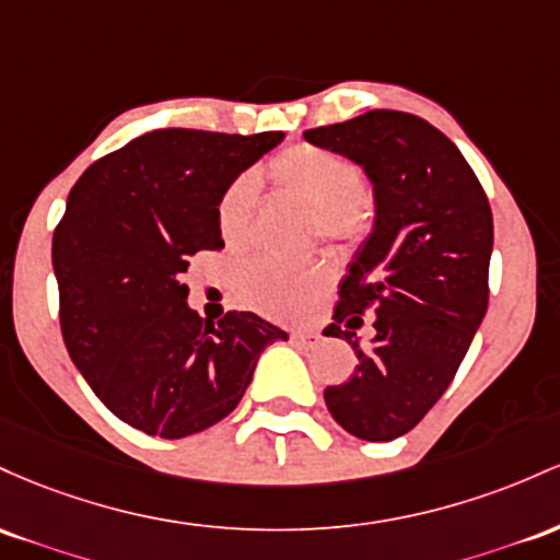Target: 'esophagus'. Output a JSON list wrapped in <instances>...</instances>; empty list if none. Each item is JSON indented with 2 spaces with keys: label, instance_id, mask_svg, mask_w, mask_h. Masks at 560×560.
Wrapping results in <instances>:
<instances>
[{
  "label": "esophagus",
  "instance_id": "34e87169",
  "mask_svg": "<svg viewBox=\"0 0 560 560\" xmlns=\"http://www.w3.org/2000/svg\"><path fill=\"white\" fill-rule=\"evenodd\" d=\"M291 341L293 343H301V347H314V343L319 341V332H314V330H293L291 332Z\"/></svg>",
  "mask_w": 560,
  "mask_h": 560
}]
</instances>
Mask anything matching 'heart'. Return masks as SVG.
<instances>
[{
    "label": "heart",
    "instance_id": "1",
    "mask_svg": "<svg viewBox=\"0 0 560 560\" xmlns=\"http://www.w3.org/2000/svg\"><path fill=\"white\" fill-rule=\"evenodd\" d=\"M269 177L288 196L312 209V228L336 243L360 241L373 219V200L362 187L360 172L347 155L317 144H291L269 161ZM259 200V185L241 174L219 198V235L230 250L246 248L250 222ZM330 288L325 264H285L275 259L250 261L237 278V299L248 310L275 319H304L317 310Z\"/></svg>",
    "mask_w": 560,
    "mask_h": 560
}]
</instances>
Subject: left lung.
<instances>
[{
  "instance_id": "left-lung-1",
  "label": "left lung",
  "mask_w": 560,
  "mask_h": 560,
  "mask_svg": "<svg viewBox=\"0 0 560 560\" xmlns=\"http://www.w3.org/2000/svg\"><path fill=\"white\" fill-rule=\"evenodd\" d=\"M304 137L360 163L375 192V228L328 330L360 364L325 388V405L351 436L392 442L447 392L487 314L492 209L455 142L412 113L368 110ZM364 311L376 312V336L360 348Z\"/></svg>"
}]
</instances>
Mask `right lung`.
Masks as SVG:
<instances>
[{
	"instance_id": "1",
	"label": "right lung",
	"mask_w": 560,
	"mask_h": 560,
	"mask_svg": "<svg viewBox=\"0 0 560 560\" xmlns=\"http://www.w3.org/2000/svg\"><path fill=\"white\" fill-rule=\"evenodd\" d=\"M282 131L155 129L94 161L52 235L60 330L100 401L131 429L182 439L228 418L269 343L254 312L217 325L187 306L198 250H222L219 198Z\"/></svg>"
}]
</instances>
